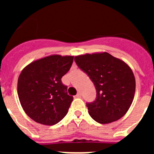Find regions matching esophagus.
Instances as JSON below:
<instances>
[{
	"label": "esophagus",
	"instance_id": "1",
	"mask_svg": "<svg viewBox=\"0 0 154 154\" xmlns=\"http://www.w3.org/2000/svg\"><path fill=\"white\" fill-rule=\"evenodd\" d=\"M76 97L77 98H81L82 97V94L80 93V92H78V93L76 94Z\"/></svg>",
	"mask_w": 154,
	"mask_h": 154
}]
</instances>
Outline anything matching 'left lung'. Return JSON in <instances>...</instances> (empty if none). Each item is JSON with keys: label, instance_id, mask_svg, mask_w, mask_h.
<instances>
[{"label": "left lung", "instance_id": "8db88e82", "mask_svg": "<svg viewBox=\"0 0 154 154\" xmlns=\"http://www.w3.org/2000/svg\"><path fill=\"white\" fill-rule=\"evenodd\" d=\"M75 61L96 87V100L86 104L91 117L102 124L123 117L135 94L136 80L130 66L107 52L78 55Z\"/></svg>", "mask_w": 154, "mask_h": 154}]
</instances>
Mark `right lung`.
<instances>
[{
  "label": "right lung",
  "instance_id": "1",
  "mask_svg": "<svg viewBox=\"0 0 154 154\" xmlns=\"http://www.w3.org/2000/svg\"><path fill=\"white\" fill-rule=\"evenodd\" d=\"M74 56L51 55L24 68L17 80V95L25 113L36 123L52 126L60 122L73 100L61 79Z\"/></svg>",
  "mask_w": 154,
  "mask_h": 154
}]
</instances>
